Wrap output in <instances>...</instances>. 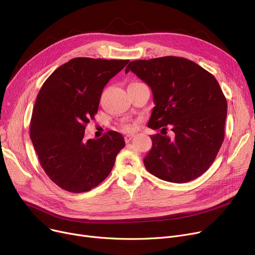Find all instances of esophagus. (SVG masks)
Segmentation results:
<instances>
[{
  "instance_id": "1",
  "label": "esophagus",
  "mask_w": 255,
  "mask_h": 255,
  "mask_svg": "<svg viewBox=\"0 0 255 255\" xmlns=\"http://www.w3.org/2000/svg\"><path fill=\"white\" fill-rule=\"evenodd\" d=\"M132 138H133V134H128V135L125 136V141H126V142H129Z\"/></svg>"
}]
</instances>
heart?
<instances>
[{
    "instance_id": "1",
    "label": "heart",
    "mask_w": 255,
    "mask_h": 255,
    "mask_svg": "<svg viewBox=\"0 0 255 255\" xmlns=\"http://www.w3.org/2000/svg\"><path fill=\"white\" fill-rule=\"evenodd\" d=\"M122 129L124 131H130V130H132V127L130 125H128V124H125V125L122 126Z\"/></svg>"
}]
</instances>
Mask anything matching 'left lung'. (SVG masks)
I'll return each instance as SVG.
<instances>
[{"label":"left lung","mask_w":255,"mask_h":255,"mask_svg":"<svg viewBox=\"0 0 255 255\" xmlns=\"http://www.w3.org/2000/svg\"><path fill=\"white\" fill-rule=\"evenodd\" d=\"M132 71L153 92L155 106L148 126L166 131L151 135L143 159L148 171L163 181L186 183L202 176L215 160L224 139L227 102L213 74L180 57L132 61Z\"/></svg>","instance_id":"1"}]
</instances>
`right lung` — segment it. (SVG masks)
Wrapping results in <instances>:
<instances>
[{
    "mask_svg": "<svg viewBox=\"0 0 255 255\" xmlns=\"http://www.w3.org/2000/svg\"><path fill=\"white\" fill-rule=\"evenodd\" d=\"M129 60L74 58L45 80L34 105L30 137L48 178L62 189L80 193L110 175L125 146L117 131L85 139V129L98 112L104 87Z\"/></svg>",
    "mask_w": 255,
    "mask_h": 255,
    "instance_id": "1",
    "label": "right lung"
}]
</instances>
